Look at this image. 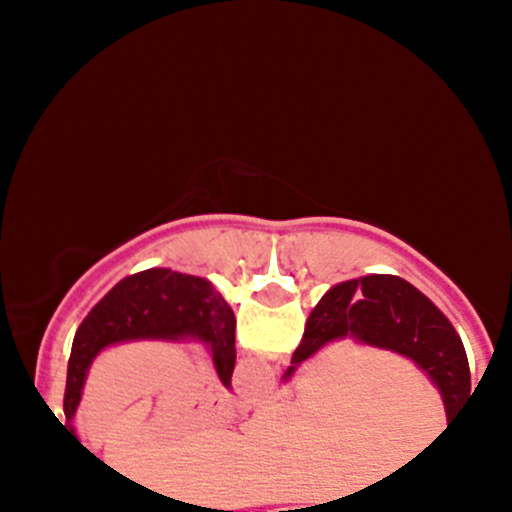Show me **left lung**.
Returning <instances> with one entry per match:
<instances>
[{
  "instance_id": "left-lung-1",
  "label": "left lung",
  "mask_w": 512,
  "mask_h": 512,
  "mask_svg": "<svg viewBox=\"0 0 512 512\" xmlns=\"http://www.w3.org/2000/svg\"><path fill=\"white\" fill-rule=\"evenodd\" d=\"M137 339H195L207 344L221 383L231 387L236 366V315L221 293L199 276L146 269L113 286L76 330L64 390L67 426L81 402L93 358L108 346Z\"/></svg>"
}]
</instances>
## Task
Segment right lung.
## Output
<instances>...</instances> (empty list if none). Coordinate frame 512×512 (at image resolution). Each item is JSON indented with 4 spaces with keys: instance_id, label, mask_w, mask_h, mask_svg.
<instances>
[{
    "instance_id": "1",
    "label": "right lung",
    "mask_w": 512,
    "mask_h": 512,
    "mask_svg": "<svg viewBox=\"0 0 512 512\" xmlns=\"http://www.w3.org/2000/svg\"><path fill=\"white\" fill-rule=\"evenodd\" d=\"M344 337L411 358L443 395L448 426L472 399L467 354L455 327L399 276L370 274L332 286L305 322L284 380L315 351Z\"/></svg>"
}]
</instances>
